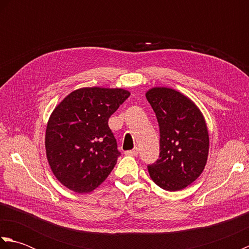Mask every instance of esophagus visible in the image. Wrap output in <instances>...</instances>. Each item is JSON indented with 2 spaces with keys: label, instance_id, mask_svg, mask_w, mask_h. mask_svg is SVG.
I'll return each mask as SVG.
<instances>
[{
  "label": "esophagus",
  "instance_id": "esophagus-1",
  "mask_svg": "<svg viewBox=\"0 0 249 249\" xmlns=\"http://www.w3.org/2000/svg\"><path fill=\"white\" fill-rule=\"evenodd\" d=\"M125 154H126V155H129V156H137V155H138V149H137V147H135L134 150L126 151Z\"/></svg>",
  "mask_w": 249,
  "mask_h": 249
}]
</instances>
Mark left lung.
I'll list each match as a JSON object with an SVG mask.
<instances>
[{"label": "left lung", "instance_id": "left-lung-1", "mask_svg": "<svg viewBox=\"0 0 249 249\" xmlns=\"http://www.w3.org/2000/svg\"><path fill=\"white\" fill-rule=\"evenodd\" d=\"M160 125V158L147 166L151 178L168 192L192 184L202 173L209 155V131L193 100L169 88L145 94Z\"/></svg>", "mask_w": 249, "mask_h": 249}]
</instances>
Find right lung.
<instances>
[{"label": "right lung", "mask_w": 249, "mask_h": 249, "mask_svg": "<svg viewBox=\"0 0 249 249\" xmlns=\"http://www.w3.org/2000/svg\"><path fill=\"white\" fill-rule=\"evenodd\" d=\"M129 95L118 88H81L56 106L45 146L51 170L65 187L91 193L108 178L121 155L108 120Z\"/></svg>", "instance_id": "obj_1"}]
</instances>
